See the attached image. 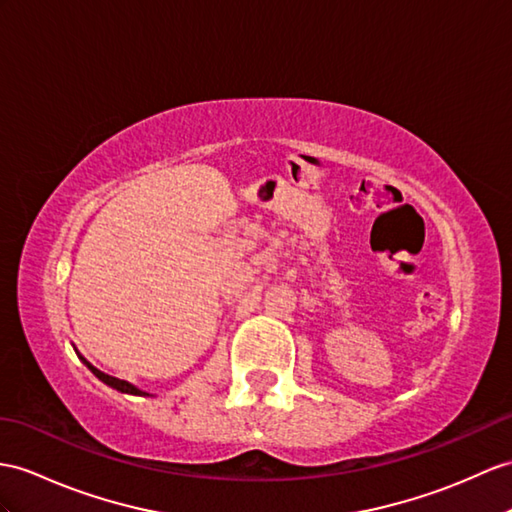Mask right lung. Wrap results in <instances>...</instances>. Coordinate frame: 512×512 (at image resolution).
<instances>
[{"label": "right lung", "instance_id": "add662e5", "mask_svg": "<svg viewBox=\"0 0 512 512\" xmlns=\"http://www.w3.org/2000/svg\"><path fill=\"white\" fill-rule=\"evenodd\" d=\"M84 360V358H82ZM84 365L89 367L95 376L102 380V382H106L108 386H112V389H117V391H121V393H130V395H147V393H143V391H139L136 389V386H132L130 382H126V380H119V378H112V376H108V373H104V371H99V369H95L91 363H86L84 360Z\"/></svg>", "mask_w": 512, "mask_h": 512}]
</instances>
